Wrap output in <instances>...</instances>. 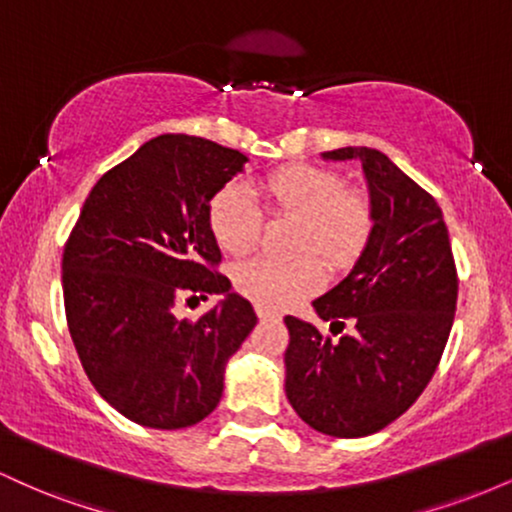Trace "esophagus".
I'll return each instance as SVG.
<instances>
[{"mask_svg": "<svg viewBox=\"0 0 512 512\" xmlns=\"http://www.w3.org/2000/svg\"><path fill=\"white\" fill-rule=\"evenodd\" d=\"M255 310H257V317H260V320H279V313H276V310H272V308H264V305H255Z\"/></svg>", "mask_w": 512, "mask_h": 512, "instance_id": "esophagus-1", "label": "esophagus"}]
</instances>
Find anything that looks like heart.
Masks as SVG:
<instances>
[{"instance_id": "1", "label": "heart", "mask_w": 512, "mask_h": 512, "mask_svg": "<svg viewBox=\"0 0 512 512\" xmlns=\"http://www.w3.org/2000/svg\"><path fill=\"white\" fill-rule=\"evenodd\" d=\"M250 194L267 214L296 219L291 252H303L293 260L255 257L238 264L233 274L238 291L264 308L301 301L322 284L325 274L315 255L327 267L346 269L373 236L375 209L368 192L344 187L337 170L305 163L276 168L252 182ZM251 198L243 187L228 185L211 199L209 231L228 255H245L260 238L262 214Z\"/></svg>"}]
</instances>
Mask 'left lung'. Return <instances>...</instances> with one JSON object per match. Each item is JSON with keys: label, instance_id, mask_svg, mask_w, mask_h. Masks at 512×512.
<instances>
[{"label": "left lung", "instance_id": "left-lung-1", "mask_svg": "<svg viewBox=\"0 0 512 512\" xmlns=\"http://www.w3.org/2000/svg\"><path fill=\"white\" fill-rule=\"evenodd\" d=\"M327 161H361L375 228L354 269L313 301L330 332L286 315V397L315 431L361 438L402 416L426 390L448 344L457 269L443 211L383 151L346 146Z\"/></svg>", "mask_w": 512, "mask_h": 512}]
</instances>
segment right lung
Returning <instances> with one entry per match:
<instances>
[{
  "label": "right lung",
  "mask_w": 512,
  "mask_h": 512,
  "mask_svg": "<svg viewBox=\"0 0 512 512\" xmlns=\"http://www.w3.org/2000/svg\"><path fill=\"white\" fill-rule=\"evenodd\" d=\"M248 156L161 134L93 185L62 255L64 310L88 380L134 424L195 426L219 404L226 363L255 327L250 301L216 272L209 202ZM223 295L178 321L180 295Z\"/></svg>",
  "instance_id": "add662e5"
}]
</instances>
